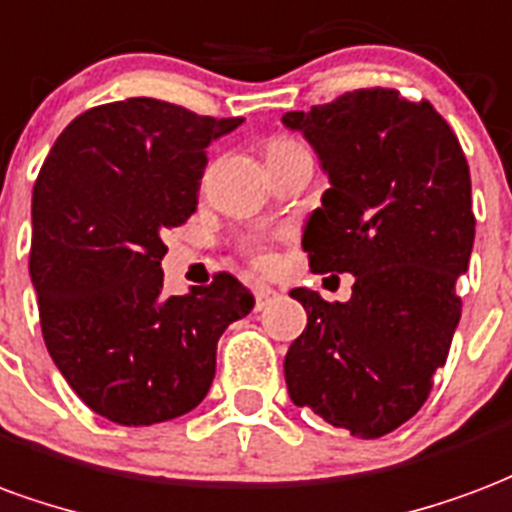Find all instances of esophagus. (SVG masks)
Returning a JSON list of instances; mask_svg holds the SVG:
<instances>
[{
  "label": "esophagus",
  "mask_w": 512,
  "mask_h": 512,
  "mask_svg": "<svg viewBox=\"0 0 512 512\" xmlns=\"http://www.w3.org/2000/svg\"><path fill=\"white\" fill-rule=\"evenodd\" d=\"M271 298H276L274 287H266V285L255 287V306H257V309H263V306H266Z\"/></svg>",
  "instance_id": "esophagus-1"
}]
</instances>
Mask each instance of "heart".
Returning <instances> with one entry per match:
<instances>
[{
  "instance_id": "1",
  "label": "heart",
  "mask_w": 512,
  "mask_h": 512,
  "mask_svg": "<svg viewBox=\"0 0 512 512\" xmlns=\"http://www.w3.org/2000/svg\"><path fill=\"white\" fill-rule=\"evenodd\" d=\"M285 143H290V140H271V143H268L266 154H268V151L279 149V146H285ZM244 249L249 252V257H252L255 263H260V266H268V263H271V255L266 252V246L260 244L257 238H246Z\"/></svg>"
}]
</instances>
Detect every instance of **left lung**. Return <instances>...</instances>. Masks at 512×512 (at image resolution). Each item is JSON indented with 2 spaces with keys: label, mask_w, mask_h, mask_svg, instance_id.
Wrapping results in <instances>:
<instances>
[{
  "label": "left lung",
  "mask_w": 512,
  "mask_h": 512,
  "mask_svg": "<svg viewBox=\"0 0 512 512\" xmlns=\"http://www.w3.org/2000/svg\"><path fill=\"white\" fill-rule=\"evenodd\" d=\"M301 132L331 187L301 244L317 274H352V298L328 304L295 287L304 333L285 355L295 407L352 437L399 429L429 399L461 320L475 214L458 138L431 102L358 89L282 116Z\"/></svg>",
  "instance_id": "1"
}]
</instances>
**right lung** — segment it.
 <instances>
[{
	"label": "right lung",
	"instance_id": "add662e5",
	"mask_svg": "<svg viewBox=\"0 0 512 512\" xmlns=\"http://www.w3.org/2000/svg\"><path fill=\"white\" fill-rule=\"evenodd\" d=\"M241 121L108 102L67 124L34 181L29 276L45 347L83 404L119 426L195 410L219 336L255 306L230 274L162 293V233L195 214L206 149Z\"/></svg>",
	"mask_w": 512,
	"mask_h": 512
}]
</instances>
